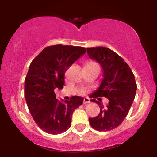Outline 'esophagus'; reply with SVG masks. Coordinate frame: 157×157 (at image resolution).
Masks as SVG:
<instances>
[{
	"instance_id": "1",
	"label": "esophagus",
	"mask_w": 157,
	"mask_h": 157,
	"mask_svg": "<svg viewBox=\"0 0 157 157\" xmlns=\"http://www.w3.org/2000/svg\"><path fill=\"white\" fill-rule=\"evenodd\" d=\"M90 102V100L88 97H86V98L83 99V104H86V103H89Z\"/></svg>"
}]
</instances>
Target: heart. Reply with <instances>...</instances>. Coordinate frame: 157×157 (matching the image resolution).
<instances>
[{
    "instance_id": "obj_1",
    "label": "heart",
    "mask_w": 157,
    "mask_h": 157,
    "mask_svg": "<svg viewBox=\"0 0 157 157\" xmlns=\"http://www.w3.org/2000/svg\"><path fill=\"white\" fill-rule=\"evenodd\" d=\"M86 65H89V66H98V65H97L96 63H94V62H88Z\"/></svg>"
}]
</instances>
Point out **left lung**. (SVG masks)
<instances>
[{
    "mask_svg": "<svg viewBox=\"0 0 157 157\" xmlns=\"http://www.w3.org/2000/svg\"><path fill=\"white\" fill-rule=\"evenodd\" d=\"M87 52L90 58L100 63L103 71L100 87L92 97H105L109 101L104 107L101 102L91 100L100 106V113L89 118L90 125L99 131L113 130L126 117L134 100L137 89L134 75L125 60L109 48H87Z\"/></svg>",
    "mask_w": 157,
    "mask_h": 157,
    "instance_id": "8db88e82",
    "label": "left lung"
}]
</instances>
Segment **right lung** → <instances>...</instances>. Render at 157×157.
Returning a JSON list of instances; mask_svg holds the SVG:
<instances>
[{"label":"right lung","mask_w":157,"mask_h":157,"mask_svg":"<svg viewBox=\"0 0 157 157\" xmlns=\"http://www.w3.org/2000/svg\"><path fill=\"white\" fill-rule=\"evenodd\" d=\"M86 52L80 46L55 45L45 48L30 64L25 79L26 101L36 124L48 134L67 131L74 111L82 104L83 97L79 96L59 101L55 89H63L66 70Z\"/></svg>","instance_id":"add662e5"}]
</instances>
